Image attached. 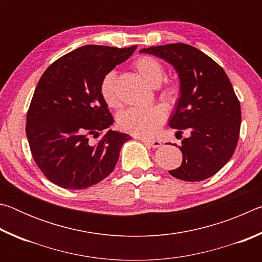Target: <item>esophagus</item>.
Wrapping results in <instances>:
<instances>
[{
  "label": "esophagus",
  "instance_id": "1",
  "mask_svg": "<svg viewBox=\"0 0 262 262\" xmlns=\"http://www.w3.org/2000/svg\"><path fill=\"white\" fill-rule=\"evenodd\" d=\"M140 140L142 142H144V143L149 144L150 147H152V148H159L162 145V142L158 141V140H148V139H143V137H142V139H140Z\"/></svg>",
  "mask_w": 262,
  "mask_h": 262
}]
</instances>
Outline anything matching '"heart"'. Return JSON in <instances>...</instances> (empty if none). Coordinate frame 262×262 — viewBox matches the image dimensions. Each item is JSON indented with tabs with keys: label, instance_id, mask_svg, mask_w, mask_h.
I'll return each mask as SVG.
<instances>
[{
	"label": "heart",
	"instance_id": "b5f03b06",
	"mask_svg": "<svg viewBox=\"0 0 262 262\" xmlns=\"http://www.w3.org/2000/svg\"><path fill=\"white\" fill-rule=\"evenodd\" d=\"M134 67L140 76L150 86L157 88L165 77V70L158 60L151 56H141L135 61ZM181 88L176 81L164 84L159 90V99L167 106H173L180 98ZM100 95L106 105L111 108L120 106V98L117 91V75L110 72L105 75L100 82ZM166 119V112L162 106H150L144 108H129L118 115L117 122L121 130L140 137H151L156 135L159 128Z\"/></svg>",
	"mask_w": 262,
	"mask_h": 262
}]
</instances>
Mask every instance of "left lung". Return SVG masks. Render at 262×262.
I'll return each mask as SVG.
<instances>
[{"label": "left lung", "mask_w": 262, "mask_h": 262, "mask_svg": "<svg viewBox=\"0 0 262 262\" xmlns=\"http://www.w3.org/2000/svg\"><path fill=\"white\" fill-rule=\"evenodd\" d=\"M172 64L181 94L168 125L189 136L179 147L183 163L168 173L185 181H201L216 174L236 150L242 123L241 103L220 64L186 43L143 48Z\"/></svg>", "instance_id": "obj_1"}]
</instances>
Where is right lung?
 <instances>
[{
  "instance_id": "add662e5",
  "label": "right lung",
  "mask_w": 262,
  "mask_h": 262,
  "mask_svg": "<svg viewBox=\"0 0 262 262\" xmlns=\"http://www.w3.org/2000/svg\"><path fill=\"white\" fill-rule=\"evenodd\" d=\"M136 47H79L53 62L39 79L25 130L35 164L53 184L88 188L114 170L122 144L132 137L111 129L102 134L114 119L100 82ZM91 136L100 140L92 142Z\"/></svg>"
}]
</instances>
